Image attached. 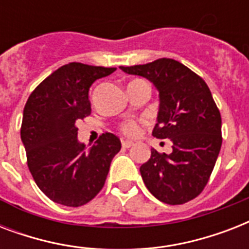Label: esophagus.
<instances>
[{
    "label": "esophagus",
    "mask_w": 249,
    "mask_h": 249,
    "mask_svg": "<svg viewBox=\"0 0 249 249\" xmlns=\"http://www.w3.org/2000/svg\"><path fill=\"white\" fill-rule=\"evenodd\" d=\"M123 147L124 148H129V147H132L133 144H134V142H132V141H123Z\"/></svg>",
    "instance_id": "34e87169"
}]
</instances>
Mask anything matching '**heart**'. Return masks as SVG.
I'll use <instances>...</instances> for the list:
<instances>
[{"instance_id":"heart-1","label":"heart","mask_w":249,"mask_h":249,"mask_svg":"<svg viewBox=\"0 0 249 249\" xmlns=\"http://www.w3.org/2000/svg\"><path fill=\"white\" fill-rule=\"evenodd\" d=\"M134 81H140V80H134ZM121 132L124 133L125 136L128 137H136L140 134L141 132V126L140 124L137 123L136 120H128L123 123L120 126Z\"/></svg>"}]
</instances>
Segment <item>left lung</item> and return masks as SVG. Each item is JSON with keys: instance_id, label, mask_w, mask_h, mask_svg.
Returning <instances> with one entry per match:
<instances>
[{"instance_id": "1", "label": "left lung", "mask_w": 249, "mask_h": 249, "mask_svg": "<svg viewBox=\"0 0 249 249\" xmlns=\"http://www.w3.org/2000/svg\"><path fill=\"white\" fill-rule=\"evenodd\" d=\"M150 80L159 90L160 107L152 136L172 141V154L152 148L140 168L148 191L170 205L193 200L204 190L220 154L221 113L208 85L182 63L169 58L123 67Z\"/></svg>"}]
</instances>
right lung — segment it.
I'll return each instance as SVG.
<instances>
[{
	"label": "right lung",
	"mask_w": 249,
	"mask_h": 249,
	"mask_svg": "<svg viewBox=\"0 0 249 249\" xmlns=\"http://www.w3.org/2000/svg\"><path fill=\"white\" fill-rule=\"evenodd\" d=\"M115 71L72 62L48 76L25 103L20 137L27 164L38 189L54 203L80 207L105 186L120 140L103 133L86 151L76 123L91 112V84Z\"/></svg>",
	"instance_id": "obj_1"
}]
</instances>
